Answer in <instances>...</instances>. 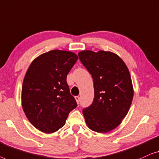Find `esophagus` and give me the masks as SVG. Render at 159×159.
<instances>
[{
    "label": "esophagus",
    "mask_w": 159,
    "mask_h": 159,
    "mask_svg": "<svg viewBox=\"0 0 159 159\" xmlns=\"http://www.w3.org/2000/svg\"><path fill=\"white\" fill-rule=\"evenodd\" d=\"M75 100H76V102L78 104H79L80 102V97H79V96H76V97H75Z\"/></svg>",
    "instance_id": "obj_1"
}]
</instances>
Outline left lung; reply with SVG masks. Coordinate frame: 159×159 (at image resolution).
I'll use <instances>...</instances> for the list:
<instances>
[{
  "label": "left lung",
  "mask_w": 159,
  "mask_h": 159,
  "mask_svg": "<svg viewBox=\"0 0 159 159\" xmlns=\"http://www.w3.org/2000/svg\"><path fill=\"white\" fill-rule=\"evenodd\" d=\"M79 57L93 80V101L83 109L86 124L97 133L112 130L127 115L133 101L128 68L121 58L111 52L84 50Z\"/></svg>",
  "instance_id": "left-lung-1"
}]
</instances>
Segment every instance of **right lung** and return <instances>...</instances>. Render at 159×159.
Here are the masks:
<instances>
[{
  "label": "right lung",
  "mask_w": 159,
  "mask_h": 159,
  "mask_svg": "<svg viewBox=\"0 0 159 159\" xmlns=\"http://www.w3.org/2000/svg\"><path fill=\"white\" fill-rule=\"evenodd\" d=\"M78 59L75 53L55 50L39 55L29 67L22 86V107L39 130H58L77 107L66 78Z\"/></svg>",
  "instance_id": "1"
}]
</instances>
